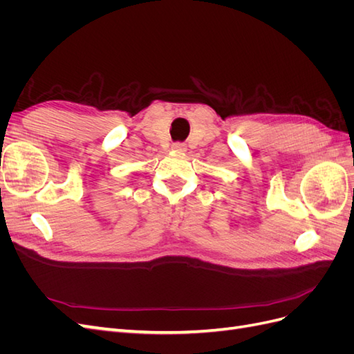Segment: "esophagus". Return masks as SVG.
Wrapping results in <instances>:
<instances>
[{
	"label": "esophagus",
	"mask_w": 354,
	"mask_h": 354,
	"mask_svg": "<svg viewBox=\"0 0 354 354\" xmlns=\"http://www.w3.org/2000/svg\"><path fill=\"white\" fill-rule=\"evenodd\" d=\"M173 151L178 152V153H183V152H186V145L185 143H174Z\"/></svg>",
	"instance_id": "esophagus-1"
}]
</instances>
